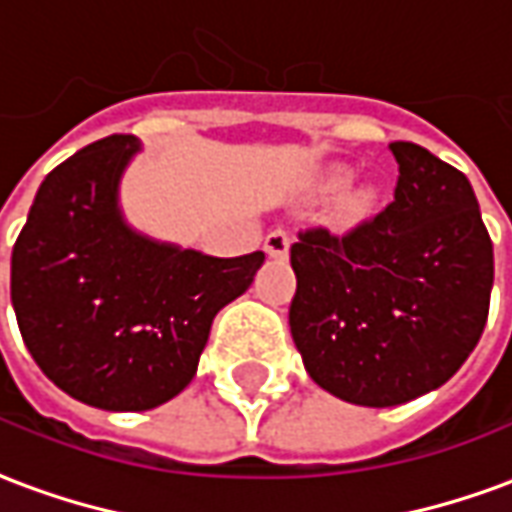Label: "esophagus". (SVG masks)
<instances>
[{"label":"esophagus","instance_id":"obj_1","mask_svg":"<svg viewBox=\"0 0 512 512\" xmlns=\"http://www.w3.org/2000/svg\"><path fill=\"white\" fill-rule=\"evenodd\" d=\"M292 239L287 231H273V234H267L264 239V250H267V256H276V259H284L287 253H290Z\"/></svg>","mask_w":512,"mask_h":512}]
</instances>
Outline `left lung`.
<instances>
[{"label":"left lung","instance_id":"8db88e82","mask_svg":"<svg viewBox=\"0 0 512 512\" xmlns=\"http://www.w3.org/2000/svg\"><path fill=\"white\" fill-rule=\"evenodd\" d=\"M390 150L393 203L343 234L306 225L290 248L303 365L362 407H396L449 382L491 306L493 242L468 178L421 144Z\"/></svg>","mask_w":512,"mask_h":512}]
</instances>
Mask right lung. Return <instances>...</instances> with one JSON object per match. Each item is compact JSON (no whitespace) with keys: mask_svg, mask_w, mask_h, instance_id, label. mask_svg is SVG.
I'll use <instances>...</instances> for the list:
<instances>
[{"mask_svg":"<svg viewBox=\"0 0 512 512\" xmlns=\"http://www.w3.org/2000/svg\"><path fill=\"white\" fill-rule=\"evenodd\" d=\"M136 150L116 133L52 169L10 256V301L38 368L63 393L114 412L178 396L214 315L264 264L262 250L214 259L133 234L116 183Z\"/></svg>","mask_w":512,"mask_h":512,"instance_id":"add662e5","label":"right lung"}]
</instances>
